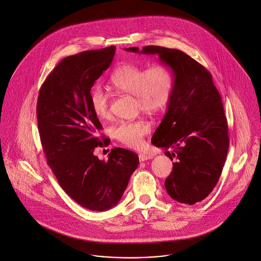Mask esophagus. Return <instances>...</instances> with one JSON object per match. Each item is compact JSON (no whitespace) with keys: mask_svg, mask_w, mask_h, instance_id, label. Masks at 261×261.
I'll return each mask as SVG.
<instances>
[{"mask_svg":"<svg viewBox=\"0 0 261 261\" xmlns=\"http://www.w3.org/2000/svg\"><path fill=\"white\" fill-rule=\"evenodd\" d=\"M150 159H152V154L143 153V152H141V153L139 154V160H140V162H146V161L150 160Z\"/></svg>","mask_w":261,"mask_h":261,"instance_id":"34e87169","label":"esophagus"}]
</instances>
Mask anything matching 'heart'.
<instances>
[{
	"mask_svg": "<svg viewBox=\"0 0 261 261\" xmlns=\"http://www.w3.org/2000/svg\"><path fill=\"white\" fill-rule=\"evenodd\" d=\"M110 82L116 91L134 95L137 108L142 112L156 113L163 111L170 102L176 80L172 68L167 64L158 63L147 67L135 63H123L114 69ZM90 102L99 119L110 117V94L105 88L99 85L93 88ZM149 130V123L143 120L121 121L115 126L114 135L125 146L139 148Z\"/></svg>",
	"mask_w": 261,
	"mask_h": 261,
	"instance_id": "b5f03b06",
	"label": "heart"
}]
</instances>
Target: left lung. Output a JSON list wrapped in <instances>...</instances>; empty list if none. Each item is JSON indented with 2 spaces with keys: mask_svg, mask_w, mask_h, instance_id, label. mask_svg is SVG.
Segmentation results:
<instances>
[{
  "mask_svg": "<svg viewBox=\"0 0 261 261\" xmlns=\"http://www.w3.org/2000/svg\"><path fill=\"white\" fill-rule=\"evenodd\" d=\"M125 50L159 55L174 71L173 95L151 143L166 149L171 161L176 159L164 182L168 195L179 202L195 204L216 186L229 148L227 118L212 75L182 50L160 46Z\"/></svg>",
  "mask_w": 261,
  "mask_h": 261,
  "instance_id": "1",
  "label": "left lung"
}]
</instances>
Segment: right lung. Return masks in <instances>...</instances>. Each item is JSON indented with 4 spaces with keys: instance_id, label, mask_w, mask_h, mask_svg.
Returning a JSON list of instances; mask_svg holds the SVG:
<instances>
[{
    "instance_id": "add662e5",
    "label": "right lung",
    "mask_w": 261,
    "mask_h": 261,
    "mask_svg": "<svg viewBox=\"0 0 261 261\" xmlns=\"http://www.w3.org/2000/svg\"><path fill=\"white\" fill-rule=\"evenodd\" d=\"M115 47L85 50L63 59L42 84L37 100L38 128L47 163L63 191L94 211L115 206L124 193L139 158L113 148L108 161L94 154L108 140L90 102L95 81L111 65Z\"/></svg>"
}]
</instances>
